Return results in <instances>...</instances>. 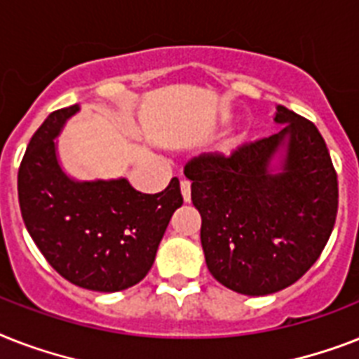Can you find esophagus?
I'll use <instances>...</instances> for the list:
<instances>
[{
	"label": "esophagus",
	"instance_id": "34e87169",
	"mask_svg": "<svg viewBox=\"0 0 359 359\" xmlns=\"http://www.w3.org/2000/svg\"><path fill=\"white\" fill-rule=\"evenodd\" d=\"M180 191H182V197H184L186 203H189L191 201V184H189V180L180 182Z\"/></svg>",
	"mask_w": 359,
	"mask_h": 359
}]
</instances>
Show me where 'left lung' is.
Segmentation results:
<instances>
[{
  "mask_svg": "<svg viewBox=\"0 0 359 359\" xmlns=\"http://www.w3.org/2000/svg\"><path fill=\"white\" fill-rule=\"evenodd\" d=\"M273 119L282 125L276 134L184 168L206 267L249 297L295 284L323 252L337 214V175L321 133L282 104Z\"/></svg>",
  "mask_w": 359,
  "mask_h": 359,
  "instance_id": "1",
  "label": "left lung"
}]
</instances>
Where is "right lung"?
I'll use <instances>...</instances> for the list:
<instances>
[{
	"instance_id": "add662e5",
	"label": "right lung",
	"mask_w": 359,
	"mask_h": 359,
	"mask_svg": "<svg viewBox=\"0 0 359 359\" xmlns=\"http://www.w3.org/2000/svg\"><path fill=\"white\" fill-rule=\"evenodd\" d=\"M81 104L49 114L18 171L23 223L49 265L84 290L114 293L138 284L153 267L173 212L182 206L173 177L160 194H142L119 179H74L57 138Z\"/></svg>"
}]
</instances>
